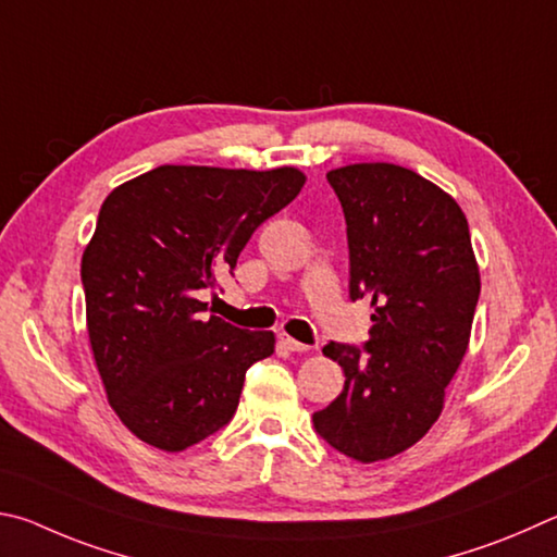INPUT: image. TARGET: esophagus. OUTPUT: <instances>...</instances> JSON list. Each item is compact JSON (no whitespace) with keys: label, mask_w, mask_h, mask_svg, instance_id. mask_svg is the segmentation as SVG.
Listing matches in <instances>:
<instances>
[{"label":"esophagus","mask_w":557,"mask_h":557,"mask_svg":"<svg viewBox=\"0 0 557 557\" xmlns=\"http://www.w3.org/2000/svg\"><path fill=\"white\" fill-rule=\"evenodd\" d=\"M281 345H284L286 349H290V352H308V345H304V343H298V339H294V337H288V335H281Z\"/></svg>","instance_id":"1"}]
</instances>
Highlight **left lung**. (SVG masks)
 <instances>
[{
	"label": "left lung",
	"instance_id": "left-lung-1",
	"mask_svg": "<svg viewBox=\"0 0 557 557\" xmlns=\"http://www.w3.org/2000/svg\"><path fill=\"white\" fill-rule=\"evenodd\" d=\"M347 222L349 298L372 300L364 349L323 355L345 388L313 413L318 435L357 462L388 460L431 431L470 345L480 300L467 218L435 183L396 163L327 173Z\"/></svg>",
	"mask_w": 557,
	"mask_h": 557
}]
</instances>
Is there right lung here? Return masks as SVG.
Masks as SVG:
<instances>
[{
	"instance_id": "1",
	"label": "right lung",
	"mask_w": 557,
	"mask_h": 557,
	"mask_svg": "<svg viewBox=\"0 0 557 557\" xmlns=\"http://www.w3.org/2000/svg\"><path fill=\"white\" fill-rule=\"evenodd\" d=\"M304 183L294 165H159L104 198L81 263L87 335L107 401L139 441L183 453L232 421L276 337L205 318L198 290Z\"/></svg>"
}]
</instances>
